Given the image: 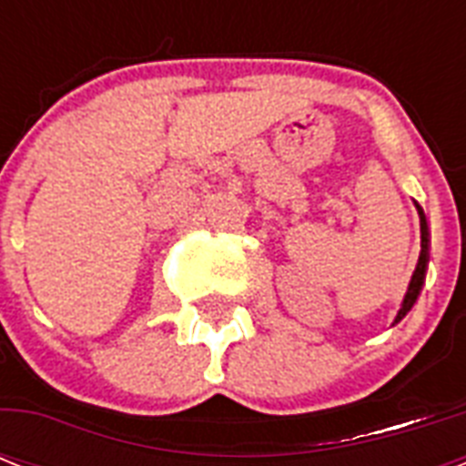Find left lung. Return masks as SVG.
Returning <instances> with one entry per match:
<instances>
[{
  "label": "left lung",
  "instance_id": "left-lung-1",
  "mask_svg": "<svg viewBox=\"0 0 466 466\" xmlns=\"http://www.w3.org/2000/svg\"><path fill=\"white\" fill-rule=\"evenodd\" d=\"M419 218H420V256H419V263H416V270H413L411 276V283H409V290H406V298H404V305L399 309L397 319L394 321H401L406 317V311L411 309L416 298L420 295V288H423V280H426V268H428V225H426V215L423 210L419 208Z\"/></svg>",
  "mask_w": 466,
  "mask_h": 466
}]
</instances>
